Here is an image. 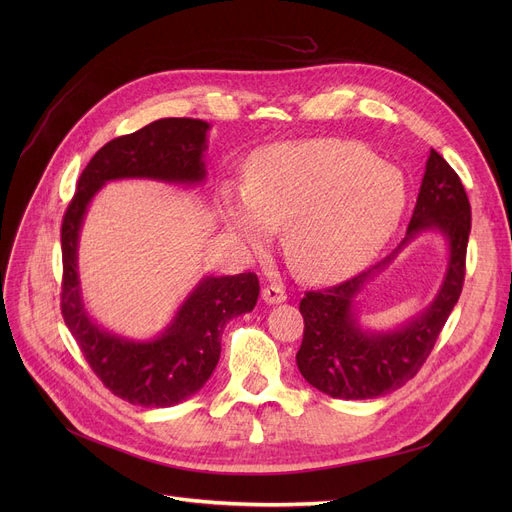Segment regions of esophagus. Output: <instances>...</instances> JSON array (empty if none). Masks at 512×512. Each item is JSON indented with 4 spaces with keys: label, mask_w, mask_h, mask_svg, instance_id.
Here are the masks:
<instances>
[{
    "label": "esophagus",
    "mask_w": 512,
    "mask_h": 512,
    "mask_svg": "<svg viewBox=\"0 0 512 512\" xmlns=\"http://www.w3.org/2000/svg\"><path fill=\"white\" fill-rule=\"evenodd\" d=\"M261 297H263V301H265L267 305H280V303L286 301V292H284L280 286L270 284V286H265V288L261 290Z\"/></svg>",
    "instance_id": "34e87169"
}]
</instances>
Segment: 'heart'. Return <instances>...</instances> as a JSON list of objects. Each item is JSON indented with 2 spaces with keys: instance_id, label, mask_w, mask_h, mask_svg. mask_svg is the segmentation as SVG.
<instances>
[{
  "instance_id": "obj_1",
  "label": "heart",
  "mask_w": 512,
  "mask_h": 512,
  "mask_svg": "<svg viewBox=\"0 0 512 512\" xmlns=\"http://www.w3.org/2000/svg\"><path fill=\"white\" fill-rule=\"evenodd\" d=\"M226 228L259 249L284 224V245L311 282L334 284L382 251L407 191L402 174L357 143L313 139L276 143L249 161V180L222 182Z\"/></svg>"
}]
</instances>
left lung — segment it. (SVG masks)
I'll return each mask as SVG.
<instances>
[{"label":"left lung","instance_id":"obj_1","mask_svg":"<svg viewBox=\"0 0 512 512\" xmlns=\"http://www.w3.org/2000/svg\"><path fill=\"white\" fill-rule=\"evenodd\" d=\"M427 229L442 233L449 245L447 274L435 301L394 331L363 329L356 309L358 294ZM469 232L471 205L465 186L432 149L405 240L367 272L332 288L307 292L301 301L305 332L297 365L303 378L319 392L344 400L378 398L415 378L461 297Z\"/></svg>","mask_w":512,"mask_h":512}]
</instances>
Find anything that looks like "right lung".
I'll use <instances>...</instances> for the list:
<instances>
[{
  "mask_svg": "<svg viewBox=\"0 0 512 512\" xmlns=\"http://www.w3.org/2000/svg\"><path fill=\"white\" fill-rule=\"evenodd\" d=\"M209 124L164 118L103 145L87 164L62 222V315L80 353L107 390L139 407L166 409L197 394L220 361L222 332L232 317L253 311L255 274L203 276L166 330L132 340L101 328L89 315L78 278V238L101 186L141 178L197 186L205 180Z\"/></svg>",
  "mask_w": 512,
  "mask_h": 512,
  "instance_id": "1",
  "label": "right lung"
}]
</instances>
